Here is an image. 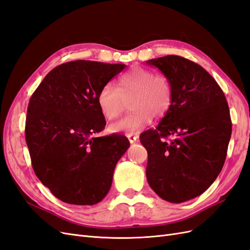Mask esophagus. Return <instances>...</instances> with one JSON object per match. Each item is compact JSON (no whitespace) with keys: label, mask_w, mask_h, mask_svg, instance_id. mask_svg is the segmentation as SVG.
I'll return each mask as SVG.
<instances>
[{"label":"esophagus","mask_w":250,"mask_h":250,"mask_svg":"<svg viewBox=\"0 0 250 250\" xmlns=\"http://www.w3.org/2000/svg\"><path fill=\"white\" fill-rule=\"evenodd\" d=\"M127 138H128V140H129V142H130L131 144H133V143H135V142H137V141L139 140V135H138V134H132V133H130V134L127 135Z\"/></svg>","instance_id":"esophagus-1"}]
</instances>
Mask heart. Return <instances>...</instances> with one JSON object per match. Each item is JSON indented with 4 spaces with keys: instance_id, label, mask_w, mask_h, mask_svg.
I'll return each mask as SVG.
<instances>
[{
    "instance_id": "1",
    "label": "heart",
    "mask_w": 250,
    "mask_h": 250,
    "mask_svg": "<svg viewBox=\"0 0 250 250\" xmlns=\"http://www.w3.org/2000/svg\"><path fill=\"white\" fill-rule=\"evenodd\" d=\"M127 116L109 126L111 132L135 133L142 130L151 119L166 115L173 102L171 80L163 74H154L144 67L123 73L118 78V87L105 83L97 95V104L106 120L116 119L122 107V97H130Z\"/></svg>"
}]
</instances>
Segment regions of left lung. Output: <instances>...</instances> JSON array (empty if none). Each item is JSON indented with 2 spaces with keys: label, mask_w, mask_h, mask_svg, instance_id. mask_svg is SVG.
<instances>
[{
  "label": "left lung",
  "mask_w": 250,
  "mask_h": 250,
  "mask_svg": "<svg viewBox=\"0 0 250 250\" xmlns=\"http://www.w3.org/2000/svg\"><path fill=\"white\" fill-rule=\"evenodd\" d=\"M146 62L173 86L170 109L155 129L140 135L147 180L164 200L185 202L207 191L223 168L231 135L229 104L216 80L191 60L168 55ZM169 136L170 142L162 140Z\"/></svg>",
  "instance_id": "8db88e82"
}]
</instances>
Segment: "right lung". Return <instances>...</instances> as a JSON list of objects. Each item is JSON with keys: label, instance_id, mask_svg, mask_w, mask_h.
<instances>
[{"label": "right lung", "instance_id": "obj_1", "mask_svg": "<svg viewBox=\"0 0 250 250\" xmlns=\"http://www.w3.org/2000/svg\"><path fill=\"white\" fill-rule=\"evenodd\" d=\"M124 67L90 60L65 62L48 73L30 98L25 138L33 170L65 203L100 202L130 146L122 134L93 137L106 125L98 92Z\"/></svg>", "mask_w": 250, "mask_h": 250}]
</instances>
